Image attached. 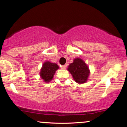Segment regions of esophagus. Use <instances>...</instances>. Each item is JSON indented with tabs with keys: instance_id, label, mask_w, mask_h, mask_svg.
Instances as JSON below:
<instances>
[{
	"instance_id": "1",
	"label": "esophagus",
	"mask_w": 127,
	"mask_h": 127,
	"mask_svg": "<svg viewBox=\"0 0 127 127\" xmlns=\"http://www.w3.org/2000/svg\"><path fill=\"white\" fill-rule=\"evenodd\" d=\"M66 67H67V65H63V66H61V69H66Z\"/></svg>"
}]
</instances>
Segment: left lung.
Instances as JSON below:
<instances>
[{
  "mask_svg": "<svg viewBox=\"0 0 127 127\" xmlns=\"http://www.w3.org/2000/svg\"><path fill=\"white\" fill-rule=\"evenodd\" d=\"M67 70L71 74L75 81L78 84L85 83L90 74L89 67L80 58H75L73 63L68 66Z\"/></svg>",
  "mask_w": 127,
  "mask_h": 127,
  "instance_id": "1",
  "label": "left lung"
}]
</instances>
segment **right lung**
Masks as SVG:
<instances>
[{"label":"right lung","instance_id":"obj_1","mask_svg":"<svg viewBox=\"0 0 127 127\" xmlns=\"http://www.w3.org/2000/svg\"><path fill=\"white\" fill-rule=\"evenodd\" d=\"M59 69V66L54 63L47 61L42 64L39 72L40 77L45 83H49L52 80L53 75Z\"/></svg>","mask_w":127,"mask_h":127}]
</instances>
